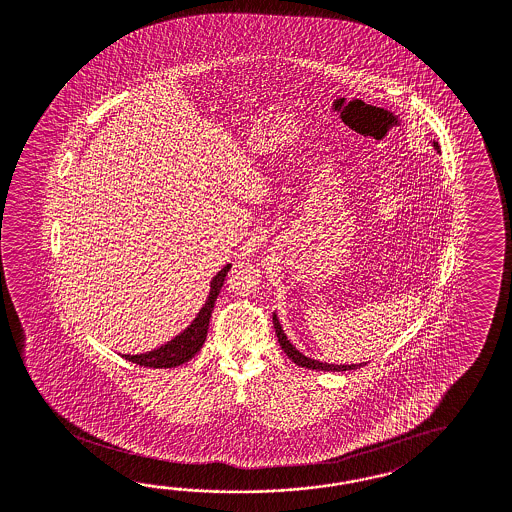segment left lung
Wrapping results in <instances>:
<instances>
[{"mask_svg": "<svg viewBox=\"0 0 512 512\" xmlns=\"http://www.w3.org/2000/svg\"><path fill=\"white\" fill-rule=\"evenodd\" d=\"M434 147L440 149L438 143H434ZM274 328H276L277 341H279V345L283 348V352H285L296 365H300V367L313 369V371H352V369H358V367L365 365V363H360V365H330V363H322V361L305 358L300 350H296V348L291 345V341L287 339V335L281 330L276 315H274Z\"/></svg>", "mask_w": 512, "mask_h": 512, "instance_id": "1", "label": "left lung"}]
</instances>
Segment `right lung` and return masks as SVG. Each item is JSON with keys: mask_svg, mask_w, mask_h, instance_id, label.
I'll list each match as a JSON object with an SVG mask.
<instances>
[{"mask_svg": "<svg viewBox=\"0 0 512 512\" xmlns=\"http://www.w3.org/2000/svg\"><path fill=\"white\" fill-rule=\"evenodd\" d=\"M229 270H231V264L223 266L220 272L214 276L212 283H210L207 304L203 305L199 315L195 317L194 322L184 332L177 335L173 341H169L167 345L160 346L152 352L139 354V356H123V358L136 363V365H141V367H154V369H169V367H177V365L192 360L195 354L201 350L205 339H207L210 315H212L216 298L220 294L221 285H223Z\"/></svg>", "mask_w": 512, "mask_h": 512, "instance_id": "1", "label": "right lung"}]
</instances>
